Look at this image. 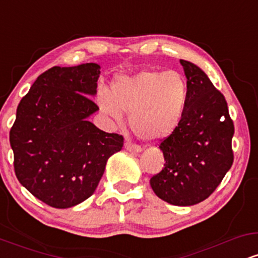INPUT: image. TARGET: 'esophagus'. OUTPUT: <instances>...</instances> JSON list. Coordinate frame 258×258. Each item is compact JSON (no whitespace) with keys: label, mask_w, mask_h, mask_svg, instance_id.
Segmentation results:
<instances>
[{"label":"esophagus","mask_w":258,"mask_h":258,"mask_svg":"<svg viewBox=\"0 0 258 258\" xmlns=\"http://www.w3.org/2000/svg\"><path fill=\"white\" fill-rule=\"evenodd\" d=\"M125 149L128 150V152L136 153V154H138V153L142 152V148L141 147L137 146V144L128 143V142H127V143H125Z\"/></svg>","instance_id":"1"}]
</instances>
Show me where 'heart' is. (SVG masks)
<instances>
[{
	"label": "heart",
	"instance_id": "1",
	"mask_svg": "<svg viewBox=\"0 0 258 258\" xmlns=\"http://www.w3.org/2000/svg\"><path fill=\"white\" fill-rule=\"evenodd\" d=\"M188 100V85L179 73L142 70L120 75L111 90L99 88L97 104L105 116L121 123L130 114V126L142 141H160L178 127Z\"/></svg>",
	"mask_w": 258,
	"mask_h": 258
}]
</instances>
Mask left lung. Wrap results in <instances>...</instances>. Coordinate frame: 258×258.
<instances>
[{"instance_id":"left-lung-1","label":"left lung","mask_w":258,"mask_h":258,"mask_svg":"<svg viewBox=\"0 0 258 258\" xmlns=\"http://www.w3.org/2000/svg\"><path fill=\"white\" fill-rule=\"evenodd\" d=\"M180 64L188 100L176 131L159 146L166 162L150 185L171 205L191 206L214 193L232 167L234 125L223 94L204 70L184 59Z\"/></svg>"}]
</instances>
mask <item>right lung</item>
I'll list each match as a JSON object with an SVG mask.
<instances>
[{"label": "right lung", "mask_w": 258, "mask_h": 258, "mask_svg": "<svg viewBox=\"0 0 258 258\" xmlns=\"http://www.w3.org/2000/svg\"><path fill=\"white\" fill-rule=\"evenodd\" d=\"M100 67H53L41 74L20 100L10 133L20 184L55 209H69L96 190L108 159L120 152L122 136L106 133L88 117L99 110Z\"/></svg>", "instance_id": "add662e5"}]
</instances>
